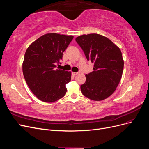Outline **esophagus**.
I'll list each match as a JSON object with an SVG mask.
<instances>
[{"label":"esophagus","instance_id":"obj_1","mask_svg":"<svg viewBox=\"0 0 149 149\" xmlns=\"http://www.w3.org/2000/svg\"><path fill=\"white\" fill-rule=\"evenodd\" d=\"M78 73H74V72H72V75L73 76H76L77 75Z\"/></svg>","mask_w":149,"mask_h":149}]
</instances>
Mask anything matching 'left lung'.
Wrapping results in <instances>:
<instances>
[{
	"mask_svg": "<svg viewBox=\"0 0 149 149\" xmlns=\"http://www.w3.org/2000/svg\"><path fill=\"white\" fill-rule=\"evenodd\" d=\"M86 59L94 63V71L86 74L81 85L83 95L93 101H102L113 93L120 82L124 68L120 49L102 35L91 33L76 38Z\"/></svg>",
	"mask_w": 149,
	"mask_h": 149,
	"instance_id": "left-lung-1",
	"label": "left lung"
}]
</instances>
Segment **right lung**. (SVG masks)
Wrapping results in <instances>:
<instances>
[{
	"label": "right lung",
	"mask_w": 149,
	"mask_h": 149,
	"mask_svg": "<svg viewBox=\"0 0 149 149\" xmlns=\"http://www.w3.org/2000/svg\"><path fill=\"white\" fill-rule=\"evenodd\" d=\"M73 38L72 35L47 33L42 35L26 49L22 70L29 88L40 100L53 102L63 97L66 84L71 73L55 68L63 53Z\"/></svg>",
	"instance_id": "obj_1"
}]
</instances>
